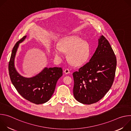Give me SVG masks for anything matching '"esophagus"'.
I'll return each instance as SVG.
<instances>
[{
    "instance_id": "obj_1",
    "label": "esophagus",
    "mask_w": 131,
    "mask_h": 131,
    "mask_svg": "<svg viewBox=\"0 0 131 131\" xmlns=\"http://www.w3.org/2000/svg\"><path fill=\"white\" fill-rule=\"evenodd\" d=\"M64 73H65V74H68V73H70L69 70L68 69H65V70H64Z\"/></svg>"
}]
</instances>
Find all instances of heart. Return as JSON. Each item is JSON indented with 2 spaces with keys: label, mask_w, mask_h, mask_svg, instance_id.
Wrapping results in <instances>:
<instances>
[{
  "label": "heart",
  "mask_w": 131,
  "mask_h": 131,
  "mask_svg": "<svg viewBox=\"0 0 131 131\" xmlns=\"http://www.w3.org/2000/svg\"><path fill=\"white\" fill-rule=\"evenodd\" d=\"M67 53L68 62L76 66L83 64L88 60L90 54L89 43L82 40L80 37L70 35L64 37L59 42V45H54L53 52L57 58H62V52Z\"/></svg>",
  "instance_id": "obj_1"
}]
</instances>
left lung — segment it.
Here are the masks:
<instances>
[{
    "label": "left lung",
    "mask_w": 131,
    "mask_h": 131,
    "mask_svg": "<svg viewBox=\"0 0 131 131\" xmlns=\"http://www.w3.org/2000/svg\"><path fill=\"white\" fill-rule=\"evenodd\" d=\"M117 66L116 57L103 36L89 62L74 72L73 95L79 102L90 105L101 100L113 85Z\"/></svg>",
    "instance_id": "obj_1"
}]
</instances>
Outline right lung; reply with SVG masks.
<instances>
[{"label": "right lung", "instance_id": "obj_1", "mask_svg": "<svg viewBox=\"0 0 131 131\" xmlns=\"http://www.w3.org/2000/svg\"><path fill=\"white\" fill-rule=\"evenodd\" d=\"M27 36L17 41L12 51L9 63V72L13 85L25 99L36 104L47 102L52 97L59 79L63 75L61 67H45L35 76L27 78L18 72L15 67V58L17 49Z\"/></svg>", "mask_w": 131, "mask_h": 131}]
</instances>
